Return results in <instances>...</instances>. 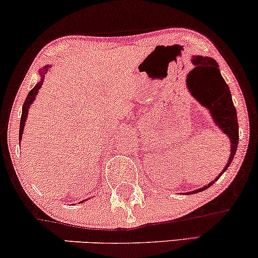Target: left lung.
Wrapping results in <instances>:
<instances>
[{
  "mask_svg": "<svg viewBox=\"0 0 258 258\" xmlns=\"http://www.w3.org/2000/svg\"><path fill=\"white\" fill-rule=\"evenodd\" d=\"M192 63L195 68L186 76L187 90L202 106L209 110L213 120L224 134L230 138L231 152L230 158L222 172L213 182L189 194L203 191L217 182L220 176L227 170L233 160L238 147L239 130H238L237 111L232 101L231 91L219 71V66L215 59L211 57L194 56Z\"/></svg>",
  "mask_w": 258,
  "mask_h": 258,
  "instance_id": "1",
  "label": "left lung"
}]
</instances>
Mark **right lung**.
Masks as SVG:
<instances>
[{
	"mask_svg": "<svg viewBox=\"0 0 258 258\" xmlns=\"http://www.w3.org/2000/svg\"><path fill=\"white\" fill-rule=\"evenodd\" d=\"M51 68L50 66H45L43 67V69H40V81L38 82V84L34 86L32 90L28 92L27 97H26V100H25L24 105H22V113H21V119H20V129H19V144H20L21 141V138H22V133H24V128H25V122H26V118H27V114H28V109H30V106L33 103L34 99H36V95L38 94V91L40 90L41 85H43V81H44V78H45V74L47 72H49V69Z\"/></svg>",
	"mask_w": 258,
	"mask_h": 258,
	"instance_id": "1",
	"label": "right lung"
}]
</instances>
